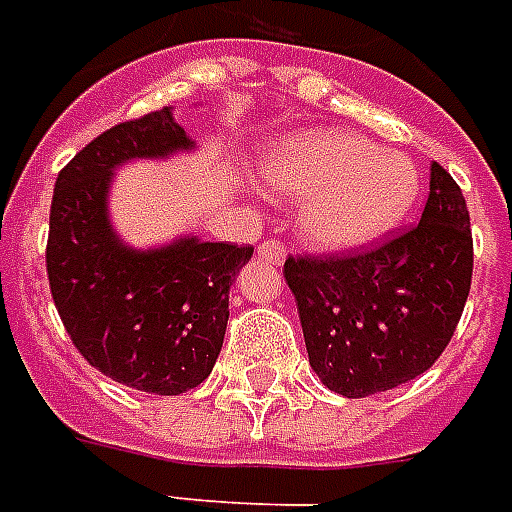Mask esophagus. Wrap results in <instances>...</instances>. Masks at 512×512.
I'll use <instances>...</instances> for the list:
<instances>
[{
	"label": "esophagus",
	"instance_id": "1",
	"mask_svg": "<svg viewBox=\"0 0 512 512\" xmlns=\"http://www.w3.org/2000/svg\"><path fill=\"white\" fill-rule=\"evenodd\" d=\"M259 256L270 264H283L286 261V245L280 240H264L259 245Z\"/></svg>",
	"mask_w": 512,
	"mask_h": 512
}]
</instances>
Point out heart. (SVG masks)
Returning <instances> with one entry per match:
<instances>
[{"label": "heart", "instance_id": "obj_1", "mask_svg": "<svg viewBox=\"0 0 512 512\" xmlns=\"http://www.w3.org/2000/svg\"><path fill=\"white\" fill-rule=\"evenodd\" d=\"M264 183L305 199L299 226L321 248H351L399 224L418 197L416 164L340 129L288 137L261 161Z\"/></svg>", "mask_w": 512, "mask_h": 512}]
</instances>
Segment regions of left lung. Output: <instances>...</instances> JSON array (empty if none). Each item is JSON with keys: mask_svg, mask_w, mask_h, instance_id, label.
I'll return each mask as SVG.
<instances>
[{"mask_svg": "<svg viewBox=\"0 0 512 512\" xmlns=\"http://www.w3.org/2000/svg\"><path fill=\"white\" fill-rule=\"evenodd\" d=\"M283 275L326 388L359 399L402 386L440 359L470 297L467 199L434 161L416 226L348 253L288 256Z\"/></svg>", "mask_w": 512, "mask_h": 512, "instance_id": "1", "label": "left lung"}]
</instances>
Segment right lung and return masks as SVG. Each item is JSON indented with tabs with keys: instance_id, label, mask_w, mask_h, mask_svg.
Returning a JSON list of instances; mask_svg holds the SVG:
<instances>
[{
	"instance_id": "1",
	"label": "right lung",
	"mask_w": 512,
	"mask_h": 512,
	"mask_svg": "<svg viewBox=\"0 0 512 512\" xmlns=\"http://www.w3.org/2000/svg\"><path fill=\"white\" fill-rule=\"evenodd\" d=\"M191 145L169 107L99 134L56 178L45 248L53 302L80 356L115 383L161 397L213 372L229 288L253 248L188 237L132 251L107 221V188L118 164Z\"/></svg>"
}]
</instances>
